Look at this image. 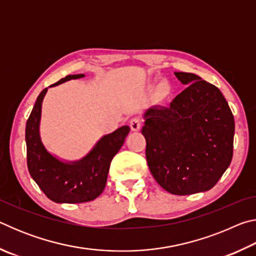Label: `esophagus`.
I'll list each match as a JSON object with an SVG mask.
<instances>
[{"mask_svg":"<svg viewBox=\"0 0 256 256\" xmlns=\"http://www.w3.org/2000/svg\"><path fill=\"white\" fill-rule=\"evenodd\" d=\"M142 125V120L138 118H133L130 120V126H131L132 131H138Z\"/></svg>","mask_w":256,"mask_h":256,"instance_id":"1","label":"esophagus"}]
</instances>
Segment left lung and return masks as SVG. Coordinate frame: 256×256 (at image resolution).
Segmentation results:
<instances>
[{
    "instance_id": "8db88e82",
    "label": "left lung",
    "mask_w": 256,
    "mask_h": 256,
    "mask_svg": "<svg viewBox=\"0 0 256 256\" xmlns=\"http://www.w3.org/2000/svg\"><path fill=\"white\" fill-rule=\"evenodd\" d=\"M188 88L167 107L144 114L146 158L154 180L176 196L214 188L232 159L235 120L216 86L193 73L175 72Z\"/></svg>"
}]
</instances>
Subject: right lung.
I'll return each instance as SVG.
<instances>
[{
  "label": "right lung",
  "mask_w": 256,
  "mask_h": 256,
  "mask_svg": "<svg viewBox=\"0 0 256 256\" xmlns=\"http://www.w3.org/2000/svg\"><path fill=\"white\" fill-rule=\"evenodd\" d=\"M84 74L66 76L50 86H55ZM47 88L38 96L26 124L27 166L30 176L50 200L56 203H84L92 201L105 188L112 159L124 144L130 132L122 126L102 138L96 146L80 162L66 164L47 152L40 136L42 102Z\"/></svg>",
  "instance_id": "add662e5"
}]
</instances>
